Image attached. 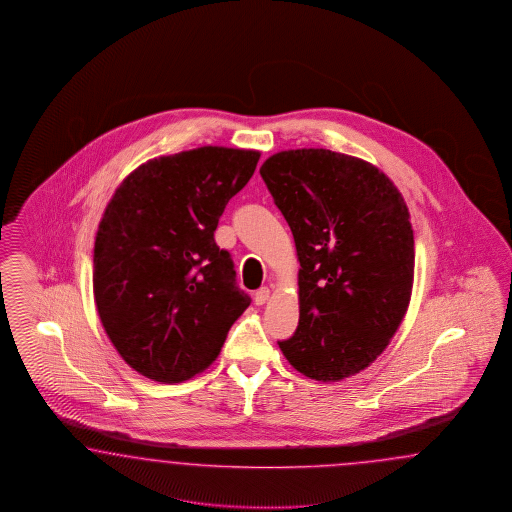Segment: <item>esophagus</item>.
<instances>
[{
    "instance_id": "obj_1",
    "label": "esophagus",
    "mask_w": 512,
    "mask_h": 512,
    "mask_svg": "<svg viewBox=\"0 0 512 512\" xmlns=\"http://www.w3.org/2000/svg\"><path fill=\"white\" fill-rule=\"evenodd\" d=\"M268 298H270V289L263 287V289H259V291L255 293V304H257V306H263V304L268 302Z\"/></svg>"
}]
</instances>
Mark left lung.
<instances>
[{
    "label": "left lung",
    "instance_id": "1",
    "mask_svg": "<svg viewBox=\"0 0 512 512\" xmlns=\"http://www.w3.org/2000/svg\"><path fill=\"white\" fill-rule=\"evenodd\" d=\"M261 176L300 263L298 328L279 349L315 381L355 375L385 351L411 300L415 240L402 193L372 163L323 148L274 154Z\"/></svg>",
    "mask_w": 512,
    "mask_h": 512
}]
</instances>
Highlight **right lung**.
Listing matches in <instances>:
<instances>
[{"instance_id": "obj_1", "label": "right lung", "mask_w": 512, "mask_h": 512, "mask_svg": "<svg viewBox=\"0 0 512 512\" xmlns=\"http://www.w3.org/2000/svg\"><path fill=\"white\" fill-rule=\"evenodd\" d=\"M261 154L202 146L142 163L114 191L95 234L93 296L120 357L180 383L216 360L251 302L214 231Z\"/></svg>"}]
</instances>
